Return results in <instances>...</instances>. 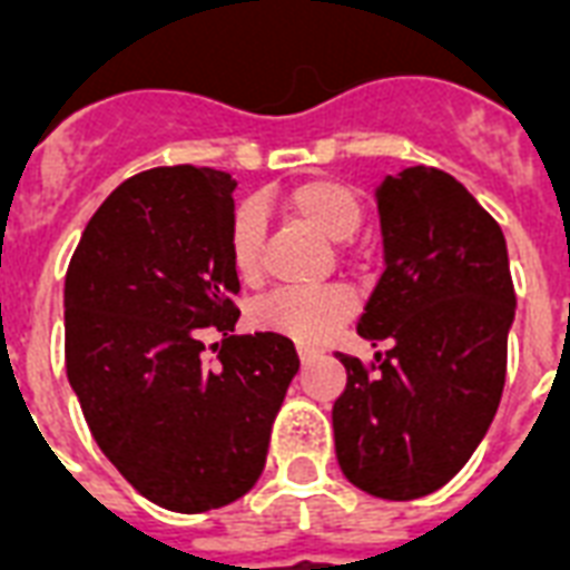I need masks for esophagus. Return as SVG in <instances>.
I'll use <instances>...</instances> for the list:
<instances>
[{
    "instance_id": "34e87169",
    "label": "esophagus",
    "mask_w": 570,
    "mask_h": 570,
    "mask_svg": "<svg viewBox=\"0 0 570 570\" xmlns=\"http://www.w3.org/2000/svg\"><path fill=\"white\" fill-rule=\"evenodd\" d=\"M298 357H302V364H311V361L322 357V348H316V346H298Z\"/></svg>"
}]
</instances>
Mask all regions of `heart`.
<instances>
[{
  "label": "heart",
  "mask_w": 570,
  "mask_h": 570,
  "mask_svg": "<svg viewBox=\"0 0 570 570\" xmlns=\"http://www.w3.org/2000/svg\"><path fill=\"white\" fill-rule=\"evenodd\" d=\"M295 218L334 242L352 239L364 224V206L352 186L334 177H313L284 195ZM230 259L245 284H257L266 268V222L257 206H242L230 227ZM357 302L346 286H286L254 304V322L298 343L325 340L355 313Z\"/></svg>",
  "instance_id": "b5f03b06"
}]
</instances>
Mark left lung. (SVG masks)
Wrapping results in <instances>:
<instances>
[{
	"instance_id": "8db88e82",
	"label": "left lung",
	"mask_w": 570,
	"mask_h": 570,
	"mask_svg": "<svg viewBox=\"0 0 570 570\" xmlns=\"http://www.w3.org/2000/svg\"><path fill=\"white\" fill-rule=\"evenodd\" d=\"M384 275L357 334L387 343L364 364L337 355L346 390L334 443L346 479L381 500H416L459 473L505 384L514 284L500 224L438 168L379 186Z\"/></svg>"
}]
</instances>
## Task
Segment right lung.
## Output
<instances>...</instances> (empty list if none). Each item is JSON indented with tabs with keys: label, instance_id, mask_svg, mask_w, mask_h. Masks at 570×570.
<instances>
[{
	"label": "right lung",
	"instance_id": "1",
	"mask_svg": "<svg viewBox=\"0 0 570 570\" xmlns=\"http://www.w3.org/2000/svg\"><path fill=\"white\" fill-rule=\"evenodd\" d=\"M227 171L174 165L111 191L65 277V361L94 441L150 503L195 514L248 494L298 355L239 320ZM223 334L203 355L205 334Z\"/></svg>",
	"mask_w": 570,
	"mask_h": 570
}]
</instances>
